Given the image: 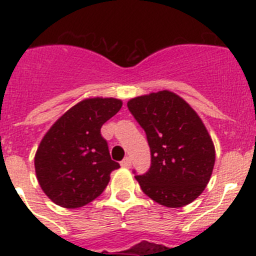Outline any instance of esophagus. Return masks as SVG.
I'll return each instance as SVG.
<instances>
[{"label": "esophagus", "instance_id": "esophagus-1", "mask_svg": "<svg viewBox=\"0 0 256 256\" xmlns=\"http://www.w3.org/2000/svg\"><path fill=\"white\" fill-rule=\"evenodd\" d=\"M120 165H122V166H124V168H130V165H132L130 158H128V156H126V158H124V159L122 160Z\"/></svg>", "mask_w": 256, "mask_h": 256}]
</instances>
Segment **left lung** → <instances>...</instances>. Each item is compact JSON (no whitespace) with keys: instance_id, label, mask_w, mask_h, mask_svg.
Returning a JSON list of instances; mask_svg holds the SVG:
<instances>
[{"instance_id":"obj_1","label":"left lung","mask_w":256,"mask_h":256,"mask_svg":"<svg viewBox=\"0 0 256 256\" xmlns=\"http://www.w3.org/2000/svg\"><path fill=\"white\" fill-rule=\"evenodd\" d=\"M144 128L151 165L136 180L144 195L166 208H180L198 198L212 176L216 150L195 110L173 92L160 91L126 104Z\"/></svg>"}]
</instances>
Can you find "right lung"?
<instances>
[{"mask_svg":"<svg viewBox=\"0 0 256 256\" xmlns=\"http://www.w3.org/2000/svg\"><path fill=\"white\" fill-rule=\"evenodd\" d=\"M116 98H87L50 128L34 158L40 186L55 204L84 206L104 192L110 173L120 168L110 158L101 126L122 108Z\"/></svg>","mask_w":256,"mask_h":256,"instance_id":"obj_1","label":"right lung"}]
</instances>
